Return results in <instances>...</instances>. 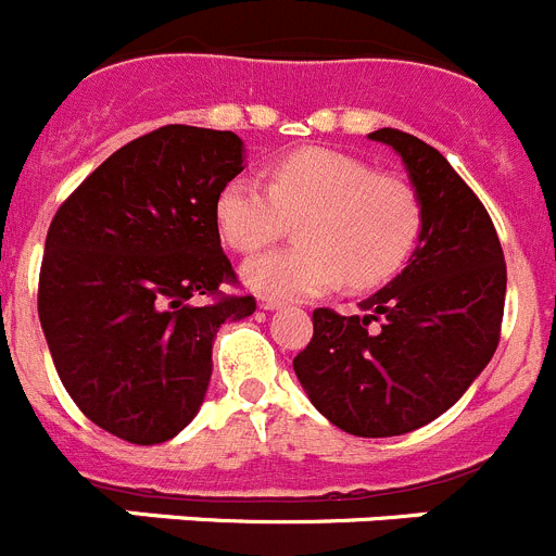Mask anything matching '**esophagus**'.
I'll use <instances>...</instances> for the list:
<instances>
[{"mask_svg": "<svg viewBox=\"0 0 556 556\" xmlns=\"http://www.w3.org/2000/svg\"><path fill=\"white\" fill-rule=\"evenodd\" d=\"M258 306H262L264 312H273V308H281L283 301H278V298H273V294H262V301H258Z\"/></svg>", "mask_w": 556, "mask_h": 556, "instance_id": "34e87169", "label": "esophagus"}]
</instances>
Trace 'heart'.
I'll return each mask as SVG.
<instances>
[{
  "mask_svg": "<svg viewBox=\"0 0 556 556\" xmlns=\"http://www.w3.org/2000/svg\"><path fill=\"white\" fill-rule=\"evenodd\" d=\"M214 217L225 242L255 253L287 233L292 248L269 250L244 267V281L264 294L308 298L348 278L370 289L404 267L420 230L415 189L392 172H372L348 152L306 147L275 161L269 186L236 175L219 189Z\"/></svg>",
  "mask_w": 556,
  "mask_h": 556,
  "instance_id": "heart-1",
  "label": "heart"
}]
</instances>
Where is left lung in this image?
Segmentation results:
<instances>
[{
    "mask_svg": "<svg viewBox=\"0 0 556 556\" xmlns=\"http://www.w3.org/2000/svg\"><path fill=\"white\" fill-rule=\"evenodd\" d=\"M372 141L401 155L420 205L409 264L358 303L314 308V337L292 367L314 409L356 437H397L431 424L493 358L507 264L488 208L454 166L409 132Z\"/></svg>",
    "mask_w": 556,
    "mask_h": 556,
    "instance_id": "left-lung-1",
    "label": "left lung"
}]
</instances>
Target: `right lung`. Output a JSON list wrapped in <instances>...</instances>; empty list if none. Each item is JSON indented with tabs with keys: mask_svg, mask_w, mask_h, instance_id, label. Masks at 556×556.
I'll return each mask as SVG.
<instances>
[{
	"mask_svg": "<svg viewBox=\"0 0 556 556\" xmlns=\"http://www.w3.org/2000/svg\"><path fill=\"white\" fill-rule=\"evenodd\" d=\"M242 169L236 132L159 127L102 161L49 225V353L83 415L127 443H166L191 424L219 326L255 312L253 294L219 292L236 273L214 203Z\"/></svg>",
	"mask_w": 556,
	"mask_h": 556,
	"instance_id": "add662e5",
	"label": "right lung"
}]
</instances>
